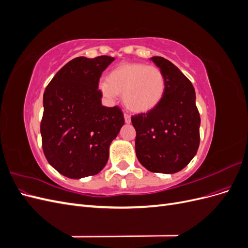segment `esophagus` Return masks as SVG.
I'll list each match as a JSON object with an SVG mask.
<instances>
[{
    "instance_id": "1",
    "label": "esophagus",
    "mask_w": 248,
    "mask_h": 248,
    "mask_svg": "<svg viewBox=\"0 0 248 248\" xmlns=\"http://www.w3.org/2000/svg\"><path fill=\"white\" fill-rule=\"evenodd\" d=\"M124 120H125V123H127V124L131 123V117L129 115L124 114Z\"/></svg>"
}]
</instances>
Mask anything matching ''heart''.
I'll use <instances>...</instances> for the list:
<instances>
[{
    "mask_svg": "<svg viewBox=\"0 0 248 248\" xmlns=\"http://www.w3.org/2000/svg\"><path fill=\"white\" fill-rule=\"evenodd\" d=\"M99 89L108 100L122 94L124 106L133 112H147L161 102L166 93V79L153 66L127 63L115 67L108 79H101Z\"/></svg>",
    "mask_w": 248,
    "mask_h": 248,
    "instance_id": "heart-1",
    "label": "heart"
}]
</instances>
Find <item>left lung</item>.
<instances>
[{"mask_svg": "<svg viewBox=\"0 0 248 248\" xmlns=\"http://www.w3.org/2000/svg\"><path fill=\"white\" fill-rule=\"evenodd\" d=\"M166 79L161 102L147 114L131 118L137 130L136 153L144 168L174 174L196 156L200 145L201 118L190 80L169 60L152 57Z\"/></svg>", "mask_w": 248, "mask_h": 248, "instance_id": "1", "label": "left lung"}]
</instances>
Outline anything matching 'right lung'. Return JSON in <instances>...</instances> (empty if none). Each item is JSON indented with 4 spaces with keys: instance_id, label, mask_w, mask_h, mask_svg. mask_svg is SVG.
<instances>
[{
    "instance_id": "obj_1",
    "label": "right lung",
    "mask_w": 248,
    "mask_h": 248,
    "mask_svg": "<svg viewBox=\"0 0 248 248\" xmlns=\"http://www.w3.org/2000/svg\"><path fill=\"white\" fill-rule=\"evenodd\" d=\"M115 58L78 57L52 78L43 94L42 148L50 166L70 179L106 167L109 146L124 125L118 107L101 103L98 81Z\"/></svg>"
}]
</instances>
